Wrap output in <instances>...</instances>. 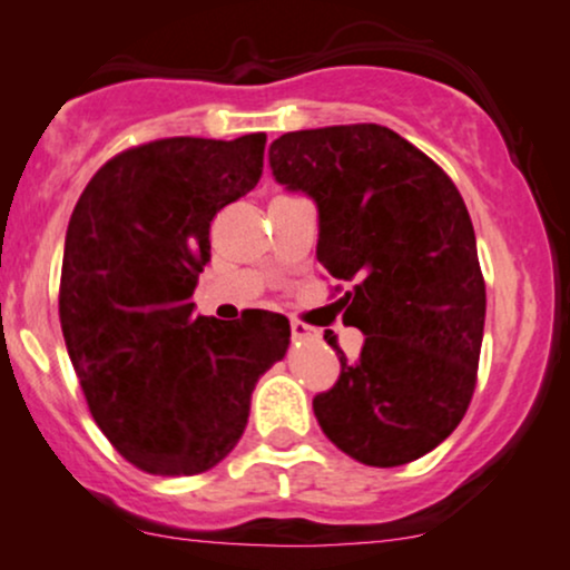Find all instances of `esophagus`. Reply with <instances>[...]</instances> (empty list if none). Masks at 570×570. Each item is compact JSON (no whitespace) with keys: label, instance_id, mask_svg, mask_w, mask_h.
I'll use <instances>...</instances> for the list:
<instances>
[{"label":"esophagus","instance_id":"1","mask_svg":"<svg viewBox=\"0 0 570 570\" xmlns=\"http://www.w3.org/2000/svg\"><path fill=\"white\" fill-rule=\"evenodd\" d=\"M316 331L314 327L303 325V322H292V338L295 341H303V338H314Z\"/></svg>","mask_w":570,"mask_h":570}]
</instances>
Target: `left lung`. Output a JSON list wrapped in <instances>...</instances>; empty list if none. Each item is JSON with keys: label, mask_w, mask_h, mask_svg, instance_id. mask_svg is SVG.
<instances>
[{"label": "left lung", "mask_w": 570, "mask_h": 570, "mask_svg": "<svg viewBox=\"0 0 570 570\" xmlns=\"http://www.w3.org/2000/svg\"><path fill=\"white\" fill-rule=\"evenodd\" d=\"M275 183L320 209L316 259L338 281L361 357L314 399L322 431L346 456L399 466L434 451L470 406L487 284L475 229L451 177L382 125L295 130L269 144Z\"/></svg>", "instance_id": "1"}]
</instances>
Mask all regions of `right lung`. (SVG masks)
<instances>
[{"label": "right lung", "instance_id": "obj_1", "mask_svg": "<svg viewBox=\"0 0 570 570\" xmlns=\"http://www.w3.org/2000/svg\"><path fill=\"white\" fill-rule=\"evenodd\" d=\"M265 134L130 147L83 188L65 235L59 322L89 412L149 475H196L232 453L250 393L286 355L289 320L224 322L190 303L209 224L262 177Z\"/></svg>", "mask_w": 570, "mask_h": 570}]
</instances>
